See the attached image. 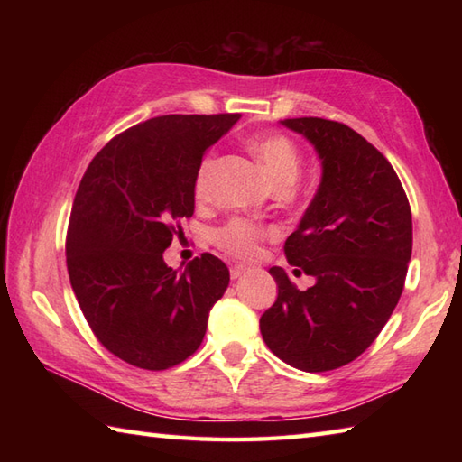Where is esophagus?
Instances as JSON below:
<instances>
[{
	"mask_svg": "<svg viewBox=\"0 0 462 462\" xmlns=\"http://www.w3.org/2000/svg\"><path fill=\"white\" fill-rule=\"evenodd\" d=\"M246 272H248L246 266H240V263H236V266L230 268V276H232V280H238V278H242Z\"/></svg>",
	"mask_w": 462,
	"mask_h": 462,
	"instance_id": "34e87169",
	"label": "esophagus"
}]
</instances>
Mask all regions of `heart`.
Here are the masks:
<instances>
[{"label": "heart", "mask_w": 462, "mask_h": 462, "mask_svg": "<svg viewBox=\"0 0 462 462\" xmlns=\"http://www.w3.org/2000/svg\"><path fill=\"white\" fill-rule=\"evenodd\" d=\"M250 151L256 154L263 172L276 190H291L301 174V154L298 146L288 136L278 133H262L250 139ZM212 169V159H204L199 166L194 179L196 199L204 200L208 196V176ZM216 246L226 250L232 256L250 258L258 250V240L262 230L248 220H230L222 228L214 232Z\"/></svg>", "instance_id": "b5f03b06"}]
</instances>
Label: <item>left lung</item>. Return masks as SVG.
Listing matches in <instances>:
<instances>
[{"label": "left lung", "instance_id": "obj_1", "mask_svg": "<svg viewBox=\"0 0 462 462\" xmlns=\"http://www.w3.org/2000/svg\"><path fill=\"white\" fill-rule=\"evenodd\" d=\"M321 159L319 189L286 240V258L316 283L298 290L283 268L270 273L278 298L260 318L273 356L319 373L365 351L393 313L413 250V220L393 166L347 125L318 116L282 121Z\"/></svg>", "mask_w": 462, "mask_h": 462}]
</instances>
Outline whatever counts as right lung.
<instances>
[{"instance_id": "right-lung-1", "label": "right lung", "mask_w": 462, "mask_h": 462, "mask_svg": "<svg viewBox=\"0 0 462 462\" xmlns=\"http://www.w3.org/2000/svg\"><path fill=\"white\" fill-rule=\"evenodd\" d=\"M238 119L164 115L131 126L97 152L77 189L69 280L95 337L134 367L162 371L190 357L228 288L230 272L212 254L176 272L162 252L194 214L206 149Z\"/></svg>"}]
</instances>
